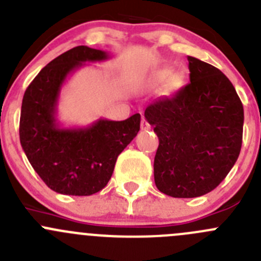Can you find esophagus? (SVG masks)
<instances>
[{"instance_id": "34e87169", "label": "esophagus", "mask_w": 261, "mask_h": 261, "mask_svg": "<svg viewBox=\"0 0 261 261\" xmlns=\"http://www.w3.org/2000/svg\"><path fill=\"white\" fill-rule=\"evenodd\" d=\"M141 128H143V130H150V125L146 122L145 118H143V121H141Z\"/></svg>"}]
</instances>
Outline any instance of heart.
Listing matches in <instances>:
<instances>
[{
  "instance_id": "obj_1",
  "label": "heart",
  "mask_w": 261,
  "mask_h": 261,
  "mask_svg": "<svg viewBox=\"0 0 261 261\" xmlns=\"http://www.w3.org/2000/svg\"><path fill=\"white\" fill-rule=\"evenodd\" d=\"M153 84L161 85L166 83L168 90H178L185 84V75L182 71H172L171 69H162L153 75Z\"/></svg>"
}]
</instances>
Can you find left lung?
<instances>
[{
  "label": "left lung",
  "mask_w": 261,
  "mask_h": 261,
  "mask_svg": "<svg viewBox=\"0 0 261 261\" xmlns=\"http://www.w3.org/2000/svg\"><path fill=\"white\" fill-rule=\"evenodd\" d=\"M187 60L189 84L144 113L159 139L155 186L172 198H198L216 189L242 145L244 107L232 83L209 63Z\"/></svg>",
  "instance_id": "obj_1"
}]
</instances>
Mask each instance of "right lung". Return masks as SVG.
I'll return each mask as SVG.
<instances>
[{"label": "right lung", "instance_id": "obj_1", "mask_svg": "<svg viewBox=\"0 0 261 261\" xmlns=\"http://www.w3.org/2000/svg\"><path fill=\"white\" fill-rule=\"evenodd\" d=\"M110 58L79 45L40 70L24 93L20 143L34 171L53 191L88 196L105 189L121 151L140 130V115L125 121L98 120L88 127H61L56 115L61 88L85 62Z\"/></svg>", "mask_w": 261, "mask_h": 261}]
</instances>
